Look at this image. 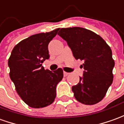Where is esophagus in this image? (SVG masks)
I'll return each instance as SVG.
<instances>
[{
    "mask_svg": "<svg viewBox=\"0 0 124 124\" xmlns=\"http://www.w3.org/2000/svg\"><path fill=\"white\" fill-rule=\"evenodd\" d=\"M68 74H69V73H68V72H64V77L68 76Z\"/></svg>",
    "mask_w": 124,
    "mask_h": 124,
    "instance_id": "1",
    "label": "esophagus"
}]
</instances>
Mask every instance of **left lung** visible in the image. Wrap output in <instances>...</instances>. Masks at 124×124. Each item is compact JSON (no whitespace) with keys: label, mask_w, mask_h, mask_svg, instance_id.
<instances>
[{"label":"left lung","mask_w":124,"mask_h":124,"mask_svg":"<svg viewBox=\"0 0 124 124\" xmlns=\"http://www.w3.org/2000/svg\"><path fill=\"white\" fill-rule=\"evenodd\" d=\"M58 35L67 42L75 59L85 62L83 76L72 87L74 97L83 104L97 103L113 82L115 62L110 47L99 35L83 27L62 28Z\"/></svg>","instance_id":"1"}]
</instances>
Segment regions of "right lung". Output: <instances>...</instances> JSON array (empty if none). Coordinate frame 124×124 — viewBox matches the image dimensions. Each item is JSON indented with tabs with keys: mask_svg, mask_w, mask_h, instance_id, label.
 I'll return each instance as SVG.
<instances>
[{
	"mask_svg": "<svg viewBox=\"0 0 124 124\" xmlns=\"http://www.w3.org/2000/svg\"><path fill=\"white\" fill-rule=\"evenodd\" d=\"M58 29L33 35L17 44L8 61L10 78L18 95L33 108L52 104L56 96V86L63 78L62 68L45 70L42 63L49 59L48 44Z\"/></svg>",
	"mask_w": 124,
	"mask_h": 124,
	"instance_id": "1",
	"label": "right lung"
}]
</instances>
